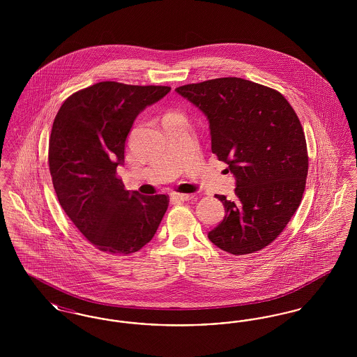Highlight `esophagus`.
I'll use <instances>...</instances> for the list:
<instances>
[{"mask_svg": "<svg viewBox=\"0 0 357 357\" xmlns=\"http://www.w3.org/2000/svg\"><path fill=\"white\" fill-rule=\"evenodd\" d=\"M195 195L194 194H178V192H172L171 198L176 199V201H190L192 199Z\"/></svg>", "mask_w": 357, "mask_h": 357, "instance_id": "34e87169", "label": "esophagus"}]
</instances>
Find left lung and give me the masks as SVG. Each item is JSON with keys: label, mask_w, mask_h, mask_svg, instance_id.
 Masks as SVG:
<instances>
[{"label": "left lung", "mask_w": 357, "mask_h": 357, "mask_svg": "<svg viewBox=\"0 0 357 357\" xmlns=\"http://www.w3.org/2000/svg\"><path fill=\"white\" fill-rule=\"evenodd\" d=\"M208 120L211 151L236 176V198L215 195L223 221L208 239L230 255H250L278 237L305 190L307 151L301 123L275 89L221 77L175 89Z\"/></svg>", "instance_id": "1"}]
</instances>
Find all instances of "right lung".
<instances>
[{
	"label": "right lung",
	"instance_id": "1",
	"mask_svg": "<svg viewBox=\"0 0 357 357\" xmlns=\"http://www.w3.org/2000/svg\"><path fill=\"white\" fill-rule=\"evenodd\" d=\"M165 85L102 82L70 95L60 107L50 139V171L66 214L92 245L127 255L153 239L169 198L124 190V163L136 116L170 92Z\"/></svg>",
	"mask_w": 357,
	"mask_h": 357
}]
</instances>
